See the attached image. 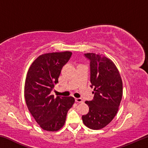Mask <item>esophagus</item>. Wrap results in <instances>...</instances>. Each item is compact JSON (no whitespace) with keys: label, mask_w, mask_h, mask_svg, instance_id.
I'll return each mask as SVG.
<instances>
[{"label":"esophagus","mask_w":148,"mask_h":148,"mask_svg":"<svg viewBox=\"0 0 148 148\" xmlns=\"http://www.w3.org/2000/svg\"><path fill=\"white\" fill-rule=\"evenodd\" d=\"M75 100H76V102H77V103H81V102H83V100H82L81 98H76Z\"/></svg>","instance_id":"1"}]
</instances>
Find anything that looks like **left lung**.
I'll use <instances>...</instances> for the list:
<instances>
[{"label":"left lung","mask_w":148,"mask_h":148,"mask_svg":"<svg viewBox=\"0 0 148 148\" xmlns=\"http://www.w3.org/2000/svg\"><path fill=\"white\" fill-rule=\"evenodd\" d=\"M85 56L90 60V81L95 95L93 100L85 102L89 109L82 116V121L88 128L99 130L108 125L117 114L123 96V82L112 60L93 53Z\"/></svg>","instance_id":"obj_1"}]
</instances>
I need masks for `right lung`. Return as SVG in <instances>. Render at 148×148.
Segmentation results:
<instances>
[{
	"mask_svg": "<svg viewBox=\"0 0 148 148\" xmlns=\"http://www.w3.org/2000/svg\"><path fill=\"white\" fill-rule=\"evenodd\" d=\"M72 56L71 51L42 54L32 62L27 72L24 95L27 108L44 131H57L64 126L66 114L75 100L72 97L55 98L51 95L58 83L61 69Z\"/></svg>",
	"mask_w": 148,
	"mask_h": 148,
	"instance_id": "right-lung-1",
	"label": "right lung"
}]
</instances>
